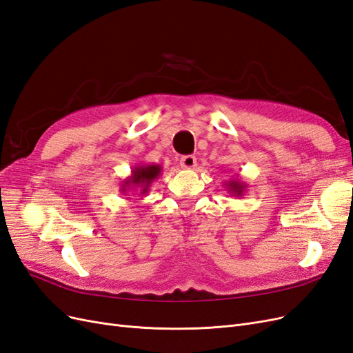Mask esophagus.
Returning a JSON list of instances; mask_svg holds the SVG:
<instances>
[{"label":"esophagus","instance_id":"esophagus-1","mask_svg":"<svg viewBox=\"0 0 353 353\" xmlns=\"http://www.w3.org/2000/svg\"><path fill=\"white\" fill-rule=\"evenodd\" d=\"M179 163H181V168H184V169H192L194 166L197 165V159H196V157H194V156H191V154H187V156H182V157H181Z\"/></svg>","mask_w":353,"mask_h":353}]
</instances>
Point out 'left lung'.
I'll list each match as a JSON object with an SVG mask.
<instances>
[{
  "instance_id": "1",
  "label": "left lung",
  "mask_w": 353,
  "mask_h": 353,
  "mask_svg": "<svg viewBox=\"0 0 353 353\" xmlns=\"http://www.w3.org/2000/svg\"><path fill=\"white\" fill-rule=\"evenodd\" d=\"M225 185L228 188V192L232 194L234 197H242L245 194V190L248 188V185L245 184V182H242L239 178L228 181Z\"/></svg>"
}]
</instances>
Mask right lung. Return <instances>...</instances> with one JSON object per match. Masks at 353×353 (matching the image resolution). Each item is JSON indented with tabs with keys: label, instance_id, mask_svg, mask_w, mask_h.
<instances>
[{
	"label": "right lung",
	"instance_id": "add662e5",
	"mask_svg": "<svg viewBox=\"0 0 353 353\" xmlns=\"http://www.w3.org/2000/svg\"><path fill=\"white\" fill-rule=\"evenodd\" d=\"M161 174V165H137L132 168L131 175H128L123 182H121L119 191L123 194H127L130 191H139L140 196H144V194H148L153 181L159 178Z\"/></svg>",
	"mask_w": 353,
	"mask_h": 353
}]
</instances>
